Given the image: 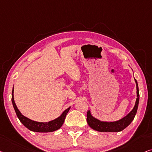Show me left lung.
Segmentation results:
<instances>
[{
	"mask_svg": "<svg viewBox=\"0 0 152 152\" xmlns=\"http://www.w3.org/2000/svg\"><path fill=\"white\" fill-rule=\"evenodd\" d=\"M136 85H137V99L135 104L132 110L128 115L124 117L123 118L115 121H104L96 119L91 113L90 110H88L87 113V121L88 125L93 130L98 131V132H117L123 130L126 127H128L131 122L133 121L136 114H137L138 106L139 102V91L138 87V83L134 78Z\"/></svg>",
	"mask_w": 152,
	"mask_h": 152,
	"instance_id": "obj_1",
	"label": "left lung"
}]
</instances>
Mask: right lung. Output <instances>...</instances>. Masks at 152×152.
Masks as SVG:
<instances>
[{
  "instance_id": "right-lung-1",
  "label": "right lung",
  "mask_w": 152,
  "mask_h": 152,
  "mask_svg": "<svg viewBox=\"0 0 152 152\" xmlns=\"http://www.w3.org/2000/svg\"><path fill=\"white\" fill-rule=\"evenodd\" d=\"M13 87L12 89V94H11V102H12V104L14 108L15 113H16L18 118L19 119L20 122L23 124V125L28 128V130L33 132H51L56 131L59 129L61 127L64 123L65 117L67 114V113L70 109V106L67 108L66 110L62 113V114L58 117L57 118L55 119L52 120L48 122H39L35 121L33 120H31L28 119V117L24 116L17 107L16 104H15L14 98H13Z\"/></svg>"
}]
</instances>
